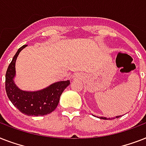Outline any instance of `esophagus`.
Here are the masks:
<instances>
[{
    "mask_svg": "<svg viewBox=\"0 0 146 146\" xmlns=\"http://www.w3.org/2000/svg\"><path fill=\"white\" fill-rule=\"evenodd\" d=\"M80 76V74H77V75H76V77H79Z\"/></svg>",
    "mask_w": 146,
    "mask_h": 146,
    "instance_id": "34e87169",
    "label": "esophagus"
}]
</instances>
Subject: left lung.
Instances as JSON below:
<instances>
[{
    "label": "left lung",
    "instance_id": "left-lung-1",
    "mask_svg": "<svg viewBox=\"0 0 146 146\" xmlns=\"http://www.w3.org/2000/svg\"><path fill=\"white\" fill-rule=\"evenodd\" d=\"M120 116H117V117H115V118H119L120 117ZM98 118H100V119H103V120H111V119H114V118H106V117H98Z\"/></svg>",
    "mask_w": 146,
    "mask_h": 146
}]
</instances>
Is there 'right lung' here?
I'll list each match as a JSON object with an SVG mask.
<instances>
[{"mask_svg": "<svg viewBox=\"0 0 146 146\" xmlns=\"http://www.w3.org/2000/svg\"><path fill=\"white\" fill-rule=\"evenodd\" d=\"M27 44L19 48L8 66L6 73L5 89L9 99L22 113L28 116H43L54 111L64 89L70 84V80L60 81L38 91H24L15 84L16 60L22 50Z\"/></svg>", "mask_w": 146, "mask_h": 146, "instance_id": "obj_1", "label": "right lung"}]
</instances>
